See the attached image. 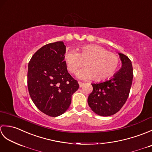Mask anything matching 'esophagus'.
<instances>
[{"label":"esophagus","mask_w":152,"mask_h":152,"mask_svg":"<svg viewBox=\"0 0 152 152\" xmlns=\"http://www.w3.org/2000/svg\"><path fill=\"white\" fill-rule=\"evenodd\" d=\"M78 83H79V86H80V88H81V87H82L83 85H84V83H82V82H78Z\"/></svg>","instance_id":"34e87169"}]
</instances>
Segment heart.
<instances>
[{
	"mask_svg": "<svg viewBox=\"0 0 152 152\" xmlns=\"http://www.w3.org/2000/svg\"><path fill=\"white\" fill-rule=\"evenodd\" d=\"M78 52L71 50L64 55V61L71 73H75L84 63L85 69L77 73L82 80L93 79L102 82L113 76L117 70L119 57L98 45H86L79 48Z\"/></svg>",
	"mask_w": 152,
	"mask_h": 152,
	"instance_id": "obj_1",
	"label": "heart"
}]
</instances>
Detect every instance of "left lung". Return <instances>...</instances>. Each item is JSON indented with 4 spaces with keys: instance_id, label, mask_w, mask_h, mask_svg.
<instances>
[{
    "instance_id": "1",
    "label": "left lung",
    "mask_w": 152,
    "mask_h": 152,
    "mask_svg": "<svg viewBox=\"0 0 152 152\" xmlns=\"http://www.w3.org/2000/svg\"><path fill=\"white\" fill-rule=\"evenodd\" d=\"M121 68L108 80L91 83L93 91L88 102L95 114L101 116L115 114L124 105L129 95L133 78V66L125 55L118 53Z\"/></svg>"
}]
</instances>
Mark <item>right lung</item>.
I'll return each mask as SVG.
<instances>
[{
    "mask_svg": "<svg viewBox=\"0 0 152 152\" xmlns=\"http://www.w3.org/2000/svg\"><path fill=\"white\" fill-rule=\"evenodd\" d=\"M66 46L59 41L45 45L28 63L27 84L32 101L40 110L57 117L69 108L79 84L68 72L64 61Z\"/></svg>",
    "mask_w": 152,
    "mask_h": 152,
    "instance_id": "obj_1",
    "label": "right lung"
}]
</instances>
